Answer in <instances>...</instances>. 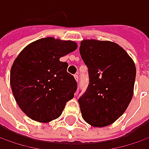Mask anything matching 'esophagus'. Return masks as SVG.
Masks as SVG:
<instances>
[{"label": "esophagus", "instance_id": "esophagus-1", "mask_svg": "<svg viewBox=\"0 0 149 149\" xmlns=\"http://www.w3.org/2000/svg\"><path fill=\"white\" fill-rule=\"evenodd\" d=\"M74 77H75V79H76V81H78V75L75 74L74 75Z\"/></svg>", "mask_w": 149, "mask_h": 149}]
</instances>
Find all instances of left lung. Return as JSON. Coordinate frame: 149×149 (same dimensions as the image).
I'll return each instance as SVG.
<instances>
[{
	"label": "left lung",
	"instance_id": "left-lung-1",
	"mask_svg": "<svg viewBox=\"0 0 149 149\" xmlns=\"http://www.w3.org/2000/svg\"><path fill=\"white\" fill-rule=\"evenodd\" d=\"M79 52L89 75L88 87L78 99L82 118L96 127L108 126L132 100L135 64L124 49L109 41L83 40Z\"/></svg>",
	"mask_w": 149,
	"mask_h": 149
}]
</instances>
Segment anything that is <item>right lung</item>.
Returning <instances> with one entry per match:
<instances>
[{
  "label": "right lung",
  "instance_id": "obj_1",
  "mask_svg": "<svg viewBox=\"0 0 149 149\" xmlns=\"http://www.w3.org/2000/svg\"><path fill=\"white\" fill-rule=\"evenodd\" d=\"M72 41L46 37L27 45L17 56L10 69L13 96L31 119L49 123L62 114L67 102L74 97L77 81L67 72L62 56L72 52Z\"/></svg>",
  "mask_w": 149,
  "mask_h": 149
}]
</instances>
